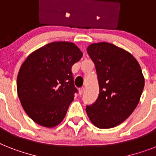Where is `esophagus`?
Listing matches in <instances>:
<instances>
[{"mask_svg": "<svg viewBox=\"0 0 156 156\" xmlns=\"http://www.w3.org/2000/svg\"><path fill=\"white\" fill-rule=\"evenodd\" d=\"M78 92H79V94H80V95H82V94H83V92H84V88H83V87H82V88H79V90H78Z\"/></svg>", "mask_w": 156, "mask_h": 156, "instance_id": "obj_1", "label": "esophagus"}]
</instances>
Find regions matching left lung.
<instances>
[{"instance_id": "obj_1", "label": "left lung", "mask_w": 156, "mask_h": 156, "mask_svg": "<svg viewBox=\"0 0 156 156\" xmlns=\"http://www.w3.org/2000/svg\"><path fill=\"white\" fill-rule=\"evenodd\" d=\"M87 53L95 65L99 94L86 111L95 126L112 128L124 122L140 102L144 87L141 67L129 52L111 43L91 44Z\"/></svg>"}]
</instances>
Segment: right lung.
I'll use <instances>...</instances> for the list:
<instances>
[{"mask_svg": "<svg viewBox=\"0 0 156 156\" xmlns=\"http://www.w3.org/2000/svg\"><path fill=\"white\" fill-rule=\"evenodd\" d=\"M82 57L74 43L55 41L33 52L22 63L16 80L17 94L36 123L54 127L65 118L78 92L72 66Z\"/></svg>", "mask_w": 156, "mask_h": 156, "instance_id": "add662e5", "label": "right lung"}]
</instances>
